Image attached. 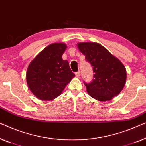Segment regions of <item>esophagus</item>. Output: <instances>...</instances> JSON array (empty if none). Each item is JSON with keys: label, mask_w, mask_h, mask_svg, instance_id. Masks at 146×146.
Here are the masks:
<instances>
[{"label": "esophagus", "mask_w": 146, "mask_h": 146, "mask_svg": "<svg viewBox=\"0 0 146 146\" xmlns=\"http://www.w3.org/2000/svg\"><path fill=\"white\" fill-rule=\"evenodd\" d=\"M75 75L77 76V77H79L80 76V71H77V72L75 73Z\"/></svg>", "instance_id": "1"}]
</instances>
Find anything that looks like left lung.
<instances>
[{
  "mask_svg": "<svg viewBox=\"0 0 146 146\" xmlns=\"http://www.w3.org/2000/svg\"><path fill=\"white\" fill-rule=\"evenodd\" d=\"M77 47L93 67V81L84 83L88 94L99 101L110 100L118 95L126 80V68L122 63L97 43H79Z\"/></svg>",
  "mask_w": 146,
  "mask_h": 146,
  "instance_id": "8db88e82",
  "label": "left lung"
}]
</instances>
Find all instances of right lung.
<instances>
[{
    "instance_id": "1",
    "label": "right lung",
    "mask_w": 146,
    "mask_h": 146,
    "mask_svg": "<svg viewBox=\"0 0 146 146\" xmlns=\"http://www.w3.org/2000/svg\"><path fill=\"white\" fill-rule=\"evenodd\" d=\"M66 44L49 45L30 63L26 81L32 93L42 100H51L60 95L75 77L69 62L62 59Z\"/></svg>"
}]
</instances>
